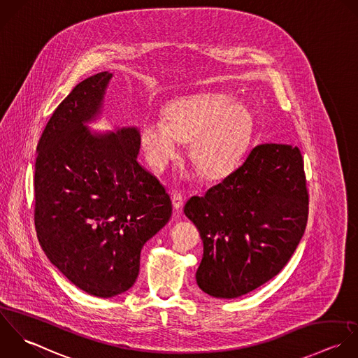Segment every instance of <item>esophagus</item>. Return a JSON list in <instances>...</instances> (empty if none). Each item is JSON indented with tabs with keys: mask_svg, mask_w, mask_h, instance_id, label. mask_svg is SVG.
<instances>
[{
	"mask_svg": "<svg viewBox=\"0 0 358 358\" xmlns=\"http://www.w3.org/2000/svg\"><path fill=\"white\" fill-rule=\"evenodd\" d=\"M171 201H173V206L176 210H181L184 206V196L180 192H173L171 194Z\"/></svg>",
	"mask_w": 358,
	"mask_h": 358,
	"instance_id": "34e87169",
	"label": "esophagus"
}]
</instances>
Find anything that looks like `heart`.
<instances>
[{
  "label": "heart",
  "mask_w": 358,
  "mask_h": 358,
  "mask_svg": "<svg viewBox=\"0 0 358 358\" xmlns=\"http://www.w3.org/2000/svg\"><path fill=\"white\" fill-rule=\"evenodd\" d=\"M252 131V115L226 94L178 99L164 110V120L149 117L139 131L148 162L166 169L178 155L180 141H189V157L208 178L229 174L241 160Z\"/></svg>",
  "instance_id": "1"
}]
</instances>
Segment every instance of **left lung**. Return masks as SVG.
<instances>
[{
	"label": "left lung",
	"instance_id": "left-lung-1",
	"mask_svg": "<svg viewBox=\"0 0 358 358\" xmlns=\"http://www.w3.org/2000/svg\"><path fill=\"white\" fill-rule=\"evenodd\" d=\"M203 243L196 283L236 299L275 278L294 254L308 220L304 160L297 146L264 143L203 196L184 208Z\"/></svg>",
	"mask_w": 358,
	"mask_h": 358
}]
</instances>
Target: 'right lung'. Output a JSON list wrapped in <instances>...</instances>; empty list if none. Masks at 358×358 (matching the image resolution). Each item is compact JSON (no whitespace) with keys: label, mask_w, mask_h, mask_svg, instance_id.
Masks as SVG:
<instances>
[{"label":"right lung","mask_w":358,"mask_h":358,"mask_svg":"<svg viewBox=\"0 0 358 358\" xmlns=\"http://www.w3.org/2000/svg\"><path fill=\"white\" fill-rule=\"evenodd\" d=\"M111 73L100 72L59 103L37 145L34 226L58 271L87 294L108 299L132 287L141 250L170 219L160 181L136 160L135 127L92 134Z\"/></svg>","instance_id":"add662e5"}]
</instances>
